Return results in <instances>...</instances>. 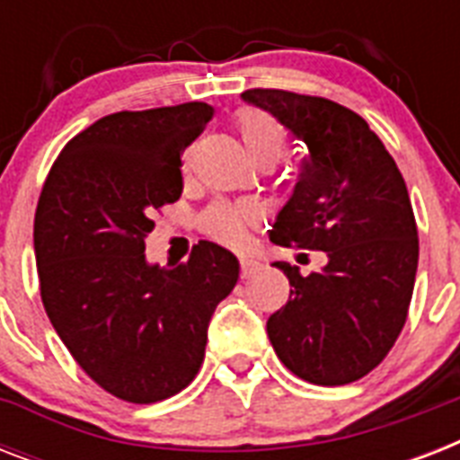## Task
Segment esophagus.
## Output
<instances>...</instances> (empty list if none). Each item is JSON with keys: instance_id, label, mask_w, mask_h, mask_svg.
I'll return each instance as SVG.
<instances>
[{"instance_id": "34e87169", "label": "esophagus", "mask_w": 460, "mask_h": 460, "mask_svg": "<svg viewBox=\"0 0 460 460\" xmlns=\"http://www.w3.org/2000/svg\"><path fill=\"white\" fill-rule=\"evenodd\" d=\"M258 272H260V265L255 262V260H248V258L241 260V279H251V277H255Z\"/></svg>"}]
</instances>
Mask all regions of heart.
Returning <instances> with one entry per match:
<instances>
[{"label":"heart","mask_w":460,"mask_h":460,"mask_svg":"<svg viewBox=\"0 0 460 460\" xmlns=\"http://www.w3.org/2000/svg\"><path fill=\"white\" fill-rule=\"evenodd\" d=\"M236 128L243 138L245 150L255 162L260 159H277L287 146V131L277 119L258 107H245L236 114ZM255 224V212L248 208H238L229 202H217L202 215V229L219 243L241 245L248 236V229Z\"/></svg>","instance_id":"b5f03b06"}]
</instances>
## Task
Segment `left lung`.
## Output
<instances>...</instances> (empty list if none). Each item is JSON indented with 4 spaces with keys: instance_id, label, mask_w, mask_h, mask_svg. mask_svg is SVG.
Wrapping results in <instances>:
<instances>
[{
    "instance_id": "left-lung-1",
    "label": "left lung",
    "mask_w": 460,
    "mask_h": 460,
    "mask_svg": "<svg viewBox=\"0 0 460 460\" xmlns=\"http://www.w3.org/2000/svg\"><path fill=\"white\" fill-rule=\"evenodd\" d=\"M245 102L277 117L307 146L301 179L270 238L327 252L322 272L288 277L287 305L267 320L277 356L322 386L356 382L399 339L418 270V226L406 181L363 117L324 97L252 88Z\"/></svg>"
}]
</instances>
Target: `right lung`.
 Segmentation results:
<instances>
[{"instance_id":"right-lung-1","label":"right lung","mask_w":460,"mask_h":460,"mask_svg":"<svg viewBox=\"0 0 460 460\" xmlns=\"http://www.w3.org/2000/svg\"><path fill=\"white\" fill-rule=\"evenodd\" d=\"M212 119L205 102L117 111L68 140L35 209L40 296L95 385L128 403L186 389L238 260L209 241L176 267L147 265L153 215L183 190L181 155Z\"/></svg>"}]
</instances>
